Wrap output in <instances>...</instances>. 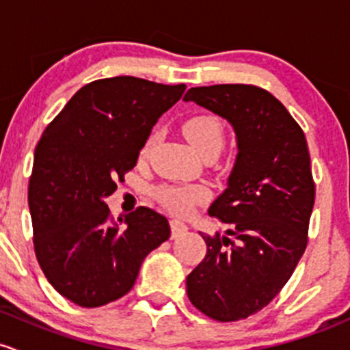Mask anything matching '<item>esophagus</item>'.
<instances>
[{"instance_id":"obj_1","label":"esophagus","mask_w":350,"mask_h":350,"mask_svg":"<svg viewBox=\"0 0 350 350\" xmlns=\"http://www.w3.org/2000/svg\"><path fill=\"white\" fill-rule=\"evenodd\" d=\"M170 228H172V237H180L182 234H185L189 228H187L185 222L178 221V219H172L170 221Z\"/></svg>"}]
</instances>
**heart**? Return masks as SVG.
I'll list each match as a JSON object with an SVG mask.
<instances>
[{
    "mask_svg": "<svg viewBox=\"0 0 350 350\" xmlns=\"http://www.w3.org/2000/svg\"><path fill=\"white\" fill-rule=\"evenodd\" d=\"M183 135L187 142L193 146L200 154L207 151L222 148L224 143V128L221 121L211 114L193 116L183 124ZM154 142V135L146 139L142 150V157H146ZM158 199L163 202L167 207L174 208L178 214H189L197 204H202L208 199V190L202 185L190 187H161L157 192Z\"/></svg>",
    "mask_w": 350,
    "mask_h": 350,
    "instance_id": "heart-1",
    "label": "heart"
}]
</instances>
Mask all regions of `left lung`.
Returning a JSON list of instances; mask_svg holds the SVG:
<instances>
[{
    "label": "left lung",
    "instance_id": "left-lung-1",
    "mask_svg": "<svg viewBox=\"0 0 350 350\" xmlns=\"http://www.w3.org/2000/svg\"><path fill=\"white\" fill-rule=\"evenodd\" d=\"M183 100L224 118L236 133L228 189L208 207L232 229L200 232L207 254L187 276L193 307L236 322L265 308L305 253L315 202L307 139L286 107L256 85L192 88Z\"/></svg>",
    "mask_w": 350,
    "mask_h": 350
}]
</instances>
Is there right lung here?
<instances>
[{
    "label": "right lung",
    "instance_id": "obj_1",
    "mask_svg": "<svg viewBox=\"0 0 350 350\" xmlns=\"http://www.w3.org/2000/svg\"><path fill=\"white\" fill-rule=\"evenodd\" d=\"M185 91L120 75L79 89L43 131L28 185L38 265L79 307L124 297L143 259L170 237L167 217L139 207L111 221L107 197L131 170L158 118Z\"/></svg>",
    "mask_w": 350,
    "mask_h": 350
}]
</instances>
